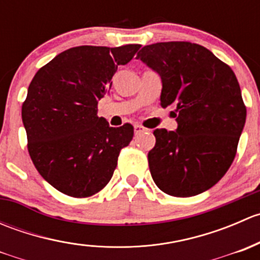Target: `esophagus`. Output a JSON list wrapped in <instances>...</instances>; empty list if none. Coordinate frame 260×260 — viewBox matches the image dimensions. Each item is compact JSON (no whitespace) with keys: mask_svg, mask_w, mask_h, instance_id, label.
Segmentation results:
<instances>
[{"mask_svg":"<svg viewBox=\"0 0 260 260\" xmlns=\"http://www.w3.org/2000/svg\"><path fill=\"white\" fill-rule=\"evenodd\" d=\"M146 131H147V128L143 127V125L135 124V135H140V133L146 132Z\"/></svg>","mask_w":260,"mask_h":260,"instance_id":"esophagus-1","label":"esophagus"}]
</instances>
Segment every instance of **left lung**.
<instances>
[{
	"label": "left lung",
	"mask_w": 260,
	"mask_h": 260,
	"mask_svg": "<svg viewBox=\"0 0 260 260\" xmlns=\"http://www.w3.org/2000/svg\"><path fill=\"white\" fill-rule=\"evenodd\" d=\"M162 80L161 106L172 107L176 131L154 129L148 152L159 190L190 198L209 190L232 166L245 124L239 83L229 65L187 41L157 43L137 54Z\"/></svg>",
	"instance_id": "left-lung-1"
}]
</instances>
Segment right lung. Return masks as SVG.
<instances>
[{"label": "right lung", "mask_w": 260, "mask_h": 260, "mask_svg": "<svg viewBox=\"0 0 260 260\" xmlns=\"http://www.w3.org/2000/svg\"><path fill=\"white\" fill-rule=\"evenodd\" d=\"M138 44L77 46L60 52L36 73L22 104L27 149L39 174L73 198L99 192L113 176L118 156L133 138V125L111 127L98 117V102L119 65Z\"/></svg>", "instance_id": "1"}]
</instances>
